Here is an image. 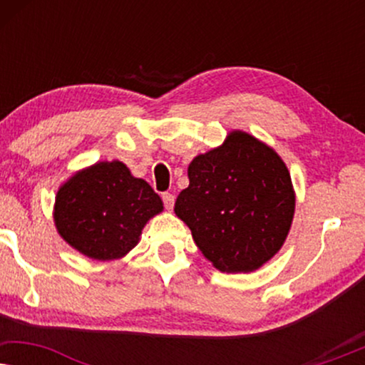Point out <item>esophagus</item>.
I'll return each instance as SVG.
<instances>
[{"label":"esophagus","mask_w":365,"mask_h":365,"mask_svg":"<svg viewBox=\"0 0 365 365\" xmlns=\"http://www.w3.org/2000/svg\"><path fill=\"white\" fill-rule=\"evenodd\" d=\"M163 202H164V206H166V209H173V206H174V194H171V192H163Z\"/></svg>","instance_id":"obj_1"}]
</instances>
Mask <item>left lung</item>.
Returning a JSON list of instances; mask_svg holds the SVG:
<instances>
[{
    "label": "left lung",
    "mask_w": 365,
    "mask_h": 365,
    "mask_svg": "<svg viewBox=\"0 0 365 365\" xmlns=\"http://www.w3.org/2000/svg\"><path fill=\"white\" fill-rule=\"evenodd\" d=\"M174 212L191 229L204 257L222 272H252L286 241L296 196L279 154L242 131L199 154Z\"/></svg>",
    "instance_id": "obj_1"
}]
</instances>
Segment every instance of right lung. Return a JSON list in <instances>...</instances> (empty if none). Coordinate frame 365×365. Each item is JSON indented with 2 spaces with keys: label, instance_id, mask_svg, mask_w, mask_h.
Segmentation results:
<instances>
[{
  "label": "right lung",
  "instance_id": "1",
  "mask_svg": "<svg viewBox=\"0 0 365 365\" xmlns=\"http://www.w3.org/2000/svg\"><path fill=\"white\" fill-rule=\"evenodd\" d=\"M163 201L144 179L121 161L96 163L59 187L54 224L64 241L96 261H113L131 251Z\"/></svg>",
  "mask_w": 365,
  "mask_h": 365
}]
</instances>
